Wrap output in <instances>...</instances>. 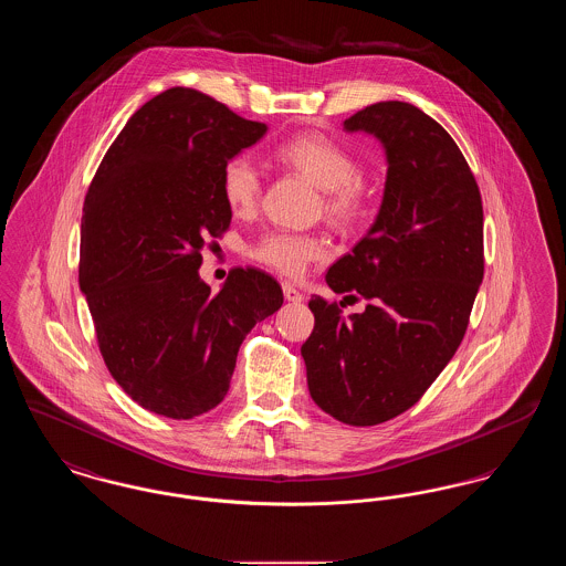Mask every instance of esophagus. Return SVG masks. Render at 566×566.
<instances>
[{"label":"esophagus","mask_w":566,"mask_h":566,"mask_svg":"<svg viewBox=\"0 0 566 566\" xmlns=\"http://www.w3.org/2000/svg\"><path fill=\"white\" fill-rule=\"evenodd\" d=\"M282 291H284V298H286L289 303H301V301H303V295L296 291L295 286H291L289 282L282 284Z\"/></svg>","instance_id":"34e87169"}]
</instances>
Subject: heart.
Masks as SVG:
<instances>
[{"label": "heart", "instance_id": "1", "mask_svg": "<svg viewBox=\"0 0 566 566\" xmlns=\"http://www.w3.org/2000/svg\"><path fill=\"white\" fill-rule=\"evenodd\" d=\"M275 161L301 174L316 189L323 190L324 214L339 224L354 222L363 208L367 192L358 178V165L348 150H344L337 142L321 134H301L282 142L273 150ZM220 189L224 201L238 210L248 212L261 199V174L250 157L238 155L224 163ZM326 245L318 235H301L273 231L263 235L252 245L250 254L280 271L282 275L296 277L301 275L307 263L324 256Z\"/></svg>", "mask_w": 566, "mask_h": 566}]
</instances>
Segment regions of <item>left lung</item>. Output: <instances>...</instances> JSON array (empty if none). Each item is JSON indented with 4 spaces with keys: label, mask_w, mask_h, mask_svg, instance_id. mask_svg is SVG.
I'll return each mask as SVG.
<instances>
[{
    "label": "left lung",
    "mask_w": 566,
    "mask_h": 566,
    "mask_svg": "<svg viewBox=\"0 0 566 566\" xmlns=\"http://www.w3.org/2000/svg\"><path fill=\"white\" fill-rule=\"evenodd\" d=\"M344 129L379 139L388 171L376 222L326 284L369 303L344 316L312 296L301 356L314 403L374 427L418 403L458 350L484 277V210L457 142L422 109L379 102Z\"/></svg>",
    "instance_id": "1"
}]
</instances>
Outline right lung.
<instances>
[{
	"label": "right lung",
	"instance_id": "right-lung-1",
	"mask_svg": "<svg viewBox=\"0 0 566 566\" xmlns=\"http://www.w3.org/2000/svg\"><path fill=\"white\" fill-rule=\"evenodd\" d=\"M265 134L174 86L127 120L86 192L78 282L99 352L135 403L165 418L214 409L245 335L282 307L263 271H231L218 295L199 277L203 245L231 222L222 167Z\"/></svg>",
	"mask_w": 566,
	"mask_h": 566
}]
</instances>
